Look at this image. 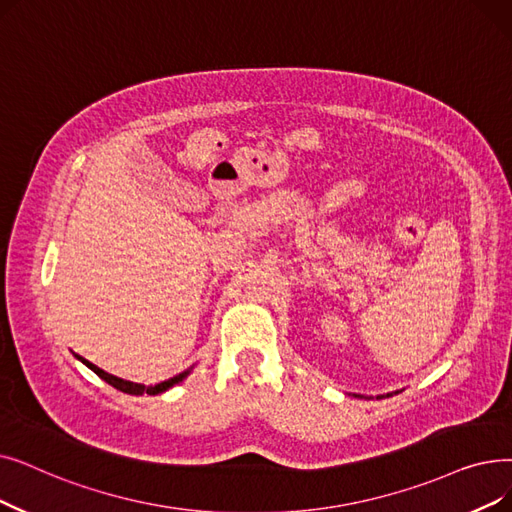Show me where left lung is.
<instances>
[{
	"instance_id": "left-lung-1",
	"label": "left lung",
	"mask_w": 512,
	"mask_h": 512,
	"mask_svg": "<svg viewBox=\"0 0 512 512\" xmlns=\"http://www.w3.org/2000/svg\"><path fill=\"white\" fill-rule=\"evenodd\" d=\"M395 393H399V391H395ZM393 393H387V395H379V397H376V399H383V397H391ZM355 397H362V395H355Z\"/></svg>"
}]
</instances>
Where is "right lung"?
<instances>
[{
    "label": "right lung",
    "instance_id": "right-lung-1",
    "mask_svg": "<svg viewBox=\"0 0 512 512\" xmlns=\"http://www.w3.org/2000/svg\"><path fill=\"white\" fill-rule=\"evenodd\" d=\"M75 358L81 362V364H85L87 368H90L92 372H96L102 381H106L110 387H115V389H119V391H123V393H129V395H144V393H148V395H159V393H165L167 389H171L173 385H177V383H182L186 376L192 372V368H188V370H184V372H180L177 376H173V379H167V381H163V383H159V385H150V387H146V385H142V383H131V381H123V379H119V376H115V374H108V372H104L102 368H98L96 364H92V362H87L85 358H81V355H77V353H73Z\"/></svg>",
    "mask_w": 512,
    "mask_h": 512
}]
</instances>
